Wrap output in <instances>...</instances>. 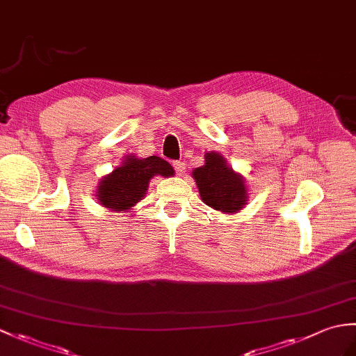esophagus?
I'll list each match as a JSON object with an SVG mask.
<instances>
[{
	"label": "esophagus",
	"instance_id": "1",
	"mask_svg": "<svg viewBox=\"0 0 356 356\" xmlns=\"http://www.w3.org/2000/svg\"><path fill=\"white\" fill-rule=\"evenodd\" d=\"M172 167H175V170H176V175H177L179 177L185 175V163L181 162V161H176V162H172Z\"/></svg>",
	"mask_w": 356,
	"mask_h": 356
}]
</instances>
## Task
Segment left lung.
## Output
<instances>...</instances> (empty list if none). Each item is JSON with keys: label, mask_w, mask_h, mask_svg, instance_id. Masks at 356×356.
<instances>
[{"label": "left lung", "mask_w": 356, "mask_h": 356, "mask_svg": "<svg viewBox=\"0 0 356 356\" xmlns=\"http://www.w3.org/2000/svg\"><path fill=\"white\" fill-rule=\"evenodd\" d=\"M193 177L204 204L222 213H236L249 202V189L243 175L217 152L204 154V165L193 170Z\"/></svg>", "instance_id": "1"}]
</instances>
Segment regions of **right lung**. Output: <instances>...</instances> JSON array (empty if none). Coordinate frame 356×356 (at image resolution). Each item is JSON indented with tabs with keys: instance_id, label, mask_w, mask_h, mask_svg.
<instances>
[{
	"instance_id": "add662e5",
	"label": "right lung",
	"mask_w": 356,
	"mask_h": 356,
	"mask_svg": "<svg viewBox=\"0 0 356 356\" xmlns=\"http://www.w3.org/2000/svg\"><path fill=\"white\" fill-rule=\"evenodd\" d=\"M154 176L171 177L175 170L158 156L140 159L127 154L118 167L100 179L95 197L104 208L129 213L145 197L148 184Z\"/></svg>"
}]
</instances>
